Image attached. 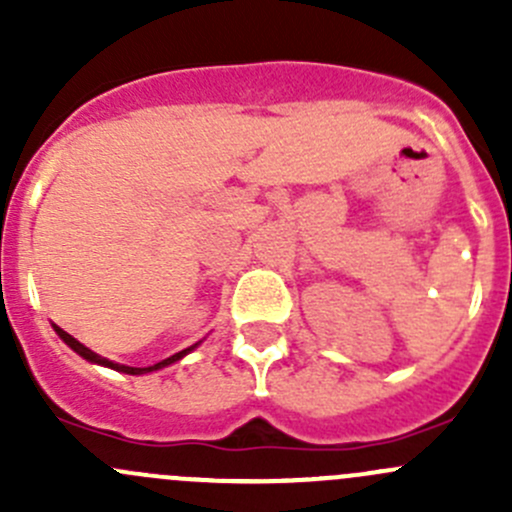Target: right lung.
<instances>
[{"mask_svg": "<svg viewBox=\"0 0 512 512\" xmlns=\"http://www.w3.org/2000/svg\"><path fill=\"white\" fill-rule=\"evenodd\" d=\"M54 332L59 334L61 337V342L66 344V347H71L74 349L76 354L79 356H84L86 361H91V364H98V366H106V369H113V371H121V374H131V376H141V374H151V371H158V369H165V366H170V364H175V361H180L183 359V356H188L190 352H193V349H198V344H193V347H188V349H183V352H178V354H173V356H168V359H163V361H158V364H151V366H126V364H116V361H111V359H106V356H101V354H96V352H91L89 347H84V344L79 342V339H74L71 337L69 332H64V329L61 327H56L54 324Z\"/></svg>", "mask_w": 512, "mask_h": 512, "instance_id": "add662e5", "label": "right lung"}]
</instances>
